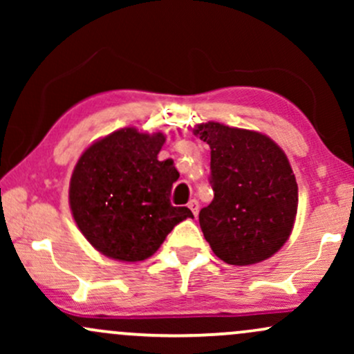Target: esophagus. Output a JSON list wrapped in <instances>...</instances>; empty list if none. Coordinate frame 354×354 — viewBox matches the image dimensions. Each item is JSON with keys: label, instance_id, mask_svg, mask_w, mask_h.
<instances>
[{"label": "esophagus", "instance_id": "obj_1", "mask_svg": "<svg viewBox=\"0 0 354 354\" xmlns=\"http://www.w3.org/2000/svg\"><path fill=\"white\" fill-rule=\"evenodd\" d=\"M188 208L191 209V213H193L194 216H198V211H200V203H198L196 200H191L188 203Z\"/></svg>", "mask_w": 354, "mask_h": 354}]
</instances>
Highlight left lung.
<instances>
[{
    "label": "left lung",
    "instance_id": "obj_1",
    "mask_svg": "<svg viewBox=\"0 0 354 354\" xmlns=\"http://www.w3.org/2000/svg\"><path fill=\"white\" fill-rule=\"evenodd\" d=\"M194 133L211 148L214 198L200 211V226L213 253L236 266L270 258L290 238L298 209L286 154L261 133L213 121Z\"/></svg>",
    "mask_w": 354,
    "mask_h": 354
}]
</instances>
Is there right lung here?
<instances>
[{
	"label": "right lung",
	"mask_w": 354,
	"mask_h": 354,
	"mask_svg": "<svg viewBox=\"0 0 354 354\" xmlns=\"http://www.w3.org/2000/svg\"><path fill=\"white\" fill-rule=\"evenodd\" d=\"M163 133L124 128L96 141L81 154L70 183L76 225L96 250L120 261L149 258L178 223L193 218L173 206V160H158Z\"/></svg>",
	"instance_id": "right-lung-1"
}]
</instances>
